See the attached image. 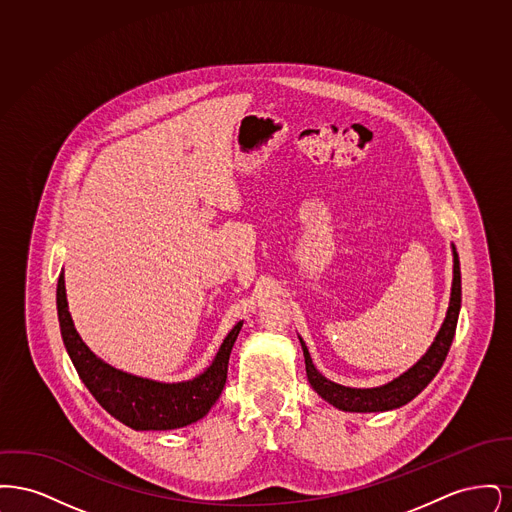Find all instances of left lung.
<instances>
[{"instance_id": "obj_1", "label": "left lung", "mask_w": 512, "mask_h": 512, "mask_svg": "<svg viewBox=\"0 0 512 512\" xmlns=\"http://www.w3.org/2000/svg\"><path fill=\"white\" fill-rule=\"evenodd\" d=\"M453 263H455L453 265V288H451V301H449L447 317L441 324L436 341L413 368H409L405 374H401L399 378H395L386 386L372 388V390H353V388H345V386L326 380L313 365L307 345H305V341L301 340L303 355H305V370H307V378H309V384L313 386V390L317 391L318 395L322 399H326L330 405L338 407L341 411H351V413H374V411L397 409V407L409 403L420 391L424 390L443 365V361L449 353V347L455 338V330H457V320H459V311H461V265H459V255H457L455 247H453Z\"/></svg>"}]
</instances>
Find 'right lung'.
<instances>
[{
    "label": "right lung",
    "mask_w": 512,
    "mask_h": 512,
    "mask_svg": "<svg viewBox=\"0 0 512 512\" xmlns=\"http://www.w3.org/2000/svg\"><path fill=\"white\" fill-rule=\"evenodd\" d=\"M57 317L63 343L84 386L99 405L134 430H172L203 418L217 403L226 384L228 359L242 322L222 341L219 353L201 376L180 384H161L121 372L98 359L74 330L67 309L65 280H57Z\"/></svg>",
    "instance_id": "1"
}]
</instances>
